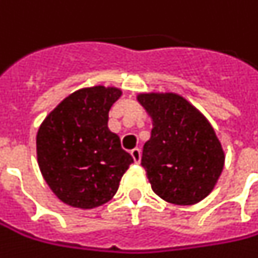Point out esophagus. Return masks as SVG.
<instances>
[{"label":"esophagus","instance_id":"obj_1","mask_svg":"<svg viewBox=\"0 0 258 258\" xmlns=\"http://www.w3.org/2000/svg\"><path fill=\"white\" fill-rule=\"evenodd\" d=\"M131 156H133V159H134L135 163H140V162H141V151H140L138 148H134V149L131 151Z\"/></svg>","mask_w":258,"mask_h":258}]
</instances>
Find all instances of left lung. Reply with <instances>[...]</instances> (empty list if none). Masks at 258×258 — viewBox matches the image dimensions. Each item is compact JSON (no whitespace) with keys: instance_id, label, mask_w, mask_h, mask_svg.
Returning a JSON list of instances; mask_svg holds the SVG:
<instances>
[{"instance_id":"1","label":"left lung","mask_w":258,"mask_h":258,"mask_svg":"<svg viewBox=\"0 0 258 258\" xmlns=\"http://www.w3.org/2000/svg\"><path fill=\"white\" fill-rule=\"evenodd\" d=\"M137 99L154 125L141 159L152 190L172 204H197L214 190L225 163L212 125L177 93H140Z\"/></svg>"}]
</instances>
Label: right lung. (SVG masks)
Masks as SVG:
<instances>
[{
  "label": "right lung",
  "instance_id": "1",
  "mask_svg": "<svg viewBox=\"0 0 258 258\" xmlns=\"http://www.w3.org/2000/svg\"><path fill=\"white\" fill-rule=\"evenodd\" d=\"M121 96L113 86H92L67 96L41 123L37 163L62 203L91 210L113 198L134 162L107 127L109 110Z\"/></svg>",
  "mask_w": 258,
  "mask_h": 258
}]
</instances>
